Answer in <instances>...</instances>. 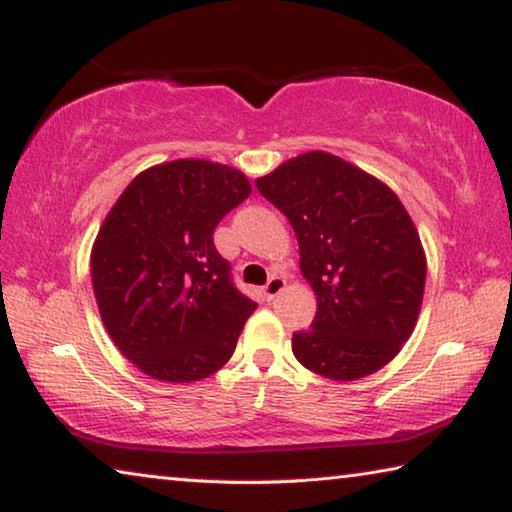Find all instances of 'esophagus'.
I'll use <instances>...</instances> for the list:
<instances>
[{
  "label": "esophagus",
  "instance_id": "1",
  "mask_svg": "<svg viewBox=\"0 0 512 512\" xmlns=\"http://www.w3.org/2000/svg\"><path fill=\"white\" fill-rule=\"evenodd\" d=\"M284 287H287V282H284V280H282V277H277V275H273V277H271V280H268V282H266V287L262 289V291H264V298H266L268 302H271V300H275L277 296H280V291H282Z\"/></svg>",
  "mask_w": 512,
  "mask_h": 512
}]
</instances>
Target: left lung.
<instances>
[{"label":"left lung","mask_w":512,"mask_h":512,"mask_svg":"<svg viewBox=\"0 0 512 512\" xmlns=\"http://www.w3.org/2000/svg\"><path fill=\"white\" fill-rule=\"evenodd\" d=\"M255 187L289 219L302 275L316 291L314 320L293 334L296 359L339 381L386 366L413 332L427 277L400 198L323 151L280 164Z\"/></svg>","instance_id":"left-lung-1"}]
</instances>
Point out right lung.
<instances>
[{
	"label": "right lung",
	"mask_w": 512,
	"mask_h": 512,
	"mask_svg": "<svg viewBox=\"0 0 512 512\" xmlns=\"http://www.w3.org/2000/svg\"><path fill=\"white\" fill-rule=\"evenodd\" d=\"M250 196L244 173L207 160L142 171L103 221L92 287L110 339L153 379L198 381L232 357L255 302L214 246Z\"/></svg>",
	"instance_id": "1"
}]
</instances>
